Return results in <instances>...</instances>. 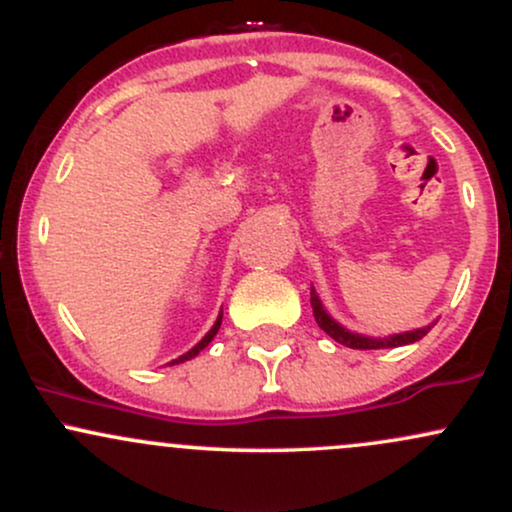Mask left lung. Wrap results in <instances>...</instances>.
<instances>
[{"mask_svg": "<svg viewBox=\"0 0 512 512\" xmlns=\"http://www.w3.org/2000/svg\"><path fill=\"white\" fill-rule=\"evenodd\" d=\"M310 305H313V315H315L317 325H320V330H325L334 339V342L349 346V349H395V346L419 342V339L426 337L428 330H431V325H428V327H421V330L392 334V337H385V339L363 337V334L349 332L346 327L339 325L337 320H332V317L327 315V310L322 308V303H320V298H317L315 289H310Z\"/></svg>", "mask_w": 512, "mask_h": 512, "instance_id": "left-lung-1", "label": "left lung"}]
</instances>
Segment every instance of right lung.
Returning a JSON list of instances; mask_svg holds the SVG:
<instances>
[{"instance_id":"add662e5","label":"right lung","mask_w":512,"mask_h":512,"mask_svg":"<svg viewBox=\"0 0 512 512\" xmlns=\"http://www.w3.org/2000/svg\"><path fill=\"white\" fill-rule=\"evenodd\" d=\"M221 320H223V313H219V317H216L214 327H211V330H209L207 334H204V339H202V342H199L197 346H192V349L187 351V354H182L180 358H175V361H170V366H173V363H185V361H190V358H195V356L199 354V351L204 349V346H209L211 339H214V337H216V332H219V327H221Z\"/></svg>"}]
</instances>
